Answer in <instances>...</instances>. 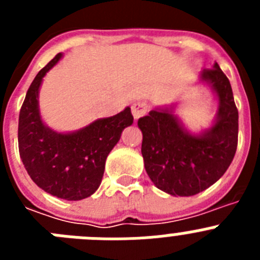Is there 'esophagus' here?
I'll list each match as a JSON object with an SVG mask.
<instances>
[{
    "mask_svg": "<svg viewBox=\"0 0 260 260\" xmlns=\"http://www.w3.org/2000/svg\"><path fill=\"white\" fill-rule=\"evenodd\" d=\"M147 110H148V107H147V104H144V103H134V104L132 105V113L133 116H134L135 119L141 118V117H143L144 114L147 113Z\"/></svg>",
    "mask_w": 260,
    "mask_h": 260,
    "instance_id": "obj_1",
    "label": "esophagus"
}]
</instances>
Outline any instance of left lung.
Wrapping results in <instances>:
<instances>
[{
	"mask_svg": "<svg viewBox=\"0 0 260 260\" xmlns=\"http://www.w3.org/2000/svg\"><path fill=\"white\" fill-rule=\"evenodd\" d=\"M199 78L219 100L210 128L199 134L187 132L174 114V105L155 108L138 119L147 174L157 189L173 197H191L208 189L226 172L237 150L238 110L231 82L217 62Z\"/></svg>",
	"mask_w": 260,
	"mask_h": 260,
	"instance_id": "8db88e82",
	"label": "left lung"
}]
</instances>
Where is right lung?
<instances>
[{"instance_id":"add662e5","label":"right lung","mask_w":260,"mask_h":260,"mask_svg":"<svg viewBox=\"0 0 260 260\" xmlns=\"http://www.w3.org/2000/svg\"><path fill=\"white\" fill-rule=\"evenodd\" d=\"M61 57L58 53L41 69L27 91L19 113L18 144L23 165L40 189L57 198L80 201L99 189L108 155L134 118L127 107L77 132L57 133L48 127L40 116L39 89Z\"/></svg>"}]
</instances>
